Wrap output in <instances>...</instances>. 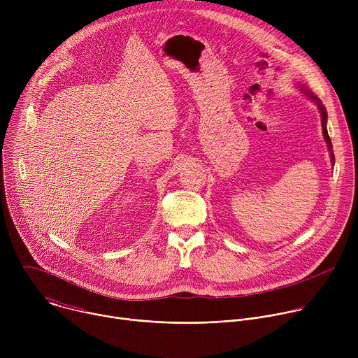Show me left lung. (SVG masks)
<instances>
[{
    "mask_svg": "<svg viewBox=\"0 0 358 358\" xmlns=\"http://www.w3.org/2000/svg\"><path fill=\"white\" fill-rule=\"evenodd\" d=\"M300 87V90L308 96L310 100H313L315 103L317 105V108H319V110H320V116H322V129H323V136H324V140H326V143H327V147H329V150H330V157H331V163L334 164V155H333V145H331V140H330V137H329V133H327V112H326V108L322 105V101H320V99L317 97V96H315L312 92H309L308 89L306 87H303V86H299Z\"/></svg>",
    "mask_w": 358,
    "mask_h": 358,
    "instance_id": "obj_1",
    "label": "left lung"
}]
</instances>
